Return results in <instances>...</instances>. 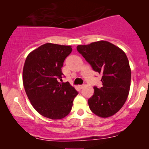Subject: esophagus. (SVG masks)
Returning a JSON list of instances; mask_svg holds the SVG:
<instances>
[{"mask_svg": "<svg viewBox=\"0 0 149 149\" xmlns=\"http://www.w3.org/2000/svg\"><path fill=\"white\" fill-rule=\"evenodd\" d=\"M84 87H85V85L84 84H83V85H79V86H78L79 88L81 89H83Z\"/></svg>", "mask_w": 149, "mask_h": 149, "instance_id": "1", "label": "esophagus"}]
</instances>
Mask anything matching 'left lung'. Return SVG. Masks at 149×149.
<instances>
[{
  "mask_svg": "<svg viewBox=\"0 0 149 149\" xmlns=\"http://www.w3.org/2000/svg\"><path fill=\"white\" fill-rule=\"evenodd\" d=\"M77 49L93 70L102 74V86L93 87L94 93L88 99L89 109L101 117L115 115L129 94L131 69L127 56L118 47L105 40L78 45Z\"/></svg>",
  "mask_w": 149,
  "mask_h": 149,
  "instance_id": "obj_1",
  "label": "left lung"
}]
</instances>
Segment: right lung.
Wrapping results in <instances>:
<instances>
[{
	"mask_svg": "<svg viewBox=\"0 0 149 149\" xmlns=\"http://www.w3.org/2000/svg\"><path fill=\"white\" fill-rule=\"evenodd\" d=\"M70 46L46 43L30 53L23 69V84L32 107L40 115L60 119L70 113L78 91L68 82L60 83Z\"/></svg>",
	"mask_w": 149,
	"mask_h": 149,
	"instance_id": "1",
	"label": "right lung"
}]
</instances>
